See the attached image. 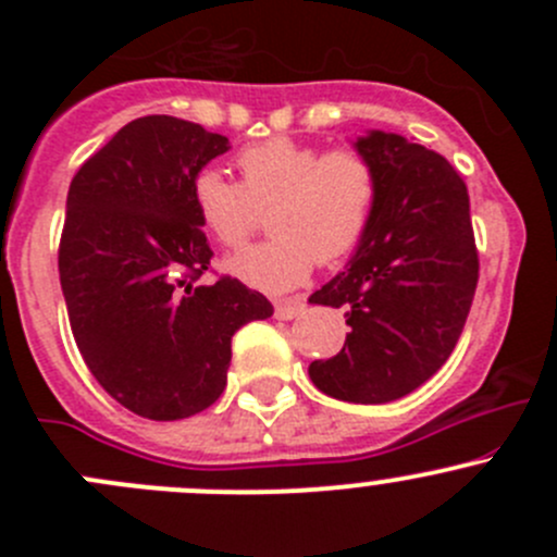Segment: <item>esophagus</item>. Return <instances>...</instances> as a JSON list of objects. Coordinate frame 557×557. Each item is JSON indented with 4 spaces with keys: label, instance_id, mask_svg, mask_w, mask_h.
<instances>
[{
    "label": "esophagus",
    "instance_id": "34e87169",
    "mask_svg": "<svg viewBox=\"0 0 557 557\" xmlns=\"http://www.w3.org/2000/svg\"><path fill=\"white\" fill-rule=\"evenodd\" d=\"M305 310H307V305H305V299H301V296H294V299H283V301H277V305H274V312H277L280 320H294V318H299V314Z\"/></svg>",
    "mask_w": 557,
    "mask_h": 557
}]
</instances>
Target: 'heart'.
Masks as SVG:
<instances>
[{
    "mask_svg": "<svg viewBox=\"0 0 557 557\" xmlns=\"http://www.w3.org/2000/svg\"><path fill=\"white\" fill-rule=\"evenodd\" d=\"M239 177L218 170L194 177L199 221L226 247H237L269 212L272 239L226 258V269L261 290H290L305 283L314 261L350 256L367 234L377 207V172L356 150H323L288 137L247 145L237 156Z\"/></svg>",
    "mask_w": 557,
    "mask_h": 557,
    "instance_id": "b5f03b06",
    "label": "heart"
}]
</instances>
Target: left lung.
Segmentation results:
<instances>
[{
  "label": "left lung",
  "mask_w": 557,
  "mask_h": 557,
  "mask_svg": "<svg viewBox=\"0 0 557 557\" xmlns=\"http://www.w3.org/2000/svg\"><path fill=\"white\" fill-rule=\"evenodd\" d=\"M352 148L377 172L380 196L345 272L310 296L312 305L347 310L350 325L334 358L310 363V380L339 401L387 404L450 358L480 261L469 190L450 161L377 128Z\"/></svg>",
  "instance_id": "8db88e82"
}]
</instances>
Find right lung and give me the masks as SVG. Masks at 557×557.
<instances>
[{"label":"right lung","mask_w":557,"mask_h":557,"mask_svg":"<svg viewBox=\"0 0 557 557\" xmlns=\"http://www.w3.org/2000/svg\"><path fill=\"white\" fill-rule=\"evenodd\" d=\"M228 148L199 123L145 115L97 150L66 194L59 274L77 350L117 404L148 420L215 404L232 336L274 312L234 277L196 285L212 250L194 177Z\"/></svg>","instance_id":"1"}]
</instances>
